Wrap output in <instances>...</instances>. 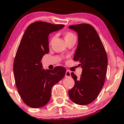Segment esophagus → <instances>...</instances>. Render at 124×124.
<instances>
[{
  "instance_id": "1",
  "label": "esophagus",
  "mask_w": 124,
  "mask_h": 124,
  "mask_svg": "<svg viewBox=\"0 0 124 124\" xmlns=\"http://www.w3.org/2000/svg\"><path fill=\"white\" fill-rule=\"evenodd\" d=\"M70 76H71L70 71L69 70H66V74H65V77H66V78L70 77Z\"/></svg>"
}]
</instances>
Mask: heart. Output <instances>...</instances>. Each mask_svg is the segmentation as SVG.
<instances>
[{
	"mask_svg": "<svg viewBox=\"0 0 124 124\" xmlns=\"http://www.w3.org/2000/svg\"><path fill=\"white\" fill-rule=\"evenodd\" d=\"M64 39L66 41L70 38H72V37H75V35L72 33L70 32V31H67V32H65L64 34Z\"/></svg>",
	"mask_w": 124,
	"mask_h": 124,
	"instance_id": "b5f03b06",
	"label": "heart"
}]
</instances>
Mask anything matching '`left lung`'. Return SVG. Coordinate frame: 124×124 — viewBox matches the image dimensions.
Segmentation results:
<instances>
[{
    "mask_svg": "<svg viewBox=\"0 0 124 124\" xmlns=\"http://www.w3.org/2000/svg\"><path fill=\"white\" fill-rule=\"evenodd\" d=\"M78 33V45L74 61L82 68L80 78L71 73L75 85L69 91L73 103L86 105L97 99L101 90L106 76L108 56L103 43L94 27L89 24L69 25Z\"/></svg>",
    "mask_w": 124,
    "mask_h": 124,
    "instance_id": "left-lung-1",
    "label": "left lung"
}]
</instances>
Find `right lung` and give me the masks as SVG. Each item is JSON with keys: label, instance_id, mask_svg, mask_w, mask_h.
Wrapping results in <instances>:
<instances>
[{"label": "right lung", "instance_id": "right-lung-1", "mask_svg": "<svg viewBox=\"0 0 124 124\" xmlns=\"http://www.w3.org/2000/svg\"><path fill=\"white\" fill-rule=\"evenodd\" d=\"M64 26L43 21L33 23L20 41L14 62V75L21 99L30 108L46 105L50 100L53 85L65 76L64 67L57 66L45 70L40 62L43 56L49 53V34Z\"/></svg>", "mask_w": 124, "mask_h": 124}]
</instances>
